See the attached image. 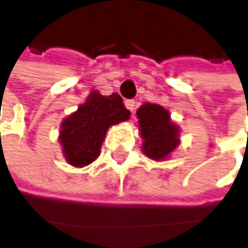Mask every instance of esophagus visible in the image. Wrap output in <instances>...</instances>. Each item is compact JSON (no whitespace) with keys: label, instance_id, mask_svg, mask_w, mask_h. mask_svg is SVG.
<instances>
[{"label":"esophagus","instance_id":"obj_1","mask_svg":"<svg viewBox=\"0 0 248 248\" xmlns=\"http://www.w3.org/2000/svg\"><path fill=\"white\" fill-rule=\"evenodd\" d=\"M124 106L133 113L135 112V109H136V102L133 101V99H127V101H124Z\"/></svg>","mask_w":248,"mask_h":248}]
</instances>
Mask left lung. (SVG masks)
<instances>
[{"label":"left lung","instance_id":"1","mask_svg":"<svg viewBox=\"0 0 248 248\" xmlns=\"http://www.w3.org/2000/svg\"><path fill=\"white\" fill-rule=\"evenodd\" d=\"M139 132L143 139L142 150L153 160H165L180 143V129L171 122L168 109L157 103H145L138 112Z\"/></svg>","mask_w":248,"mask_h":248}]
</instances>
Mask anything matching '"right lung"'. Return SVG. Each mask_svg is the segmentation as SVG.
<instances>
[{
    "label": "right lung",
    "instance_id": "obj_1",
    "mask_svg": "<svg viewBox=\"0 0 248 248\" xmlns=\"http://www.w3.org/2000/svg\"><path fill=\"white\" fill-rule=\"evenodd\" d=\"M129 118L130 112L118 93L103 96L92 91L78 110L61 124L59 142L66 162L75 168L91 165L101 153L108 129Z\"/></svg>",
    "mask_w": 248,
    "mask_h": 248
}]
</instances>
